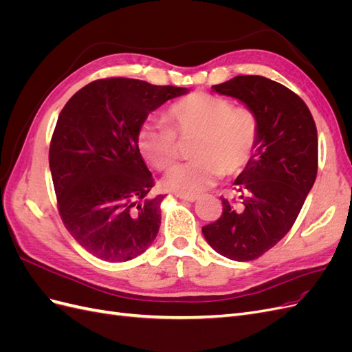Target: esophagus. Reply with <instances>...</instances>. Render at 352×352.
Returning a JSON list of instances; mask_svg holds the SVG:
<instances>
[{"label":"esophagus","mask_w":352,"mask_h":352,"mask_svg":"<svg viewBox=\"0 0 352 352\" xmlns=\"http://www.w3.org/2000/svg\"><path fill=\"white\" fill-rule=\"evenodd\" d=\"M180 199H184V201H188V202H195L198 198L197 197H184V195H177Z\"/></svg>","instance_id":"esophagus-1"}]
</instances>
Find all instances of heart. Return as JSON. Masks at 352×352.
<instances>
[{
  "mask_svg": "<svg viewBox=\"0 0 352 352\" xmlns=\"http://www.w3.org/2000/svg\"><path fill=\"white\" fill-rule=\"evenodd\" d=\"M168 127L146 122L138 131V150L148 163L166 170L179 157V140H194V162L176 166L162 180V186L177 195L197 197L223 175H236L248 166L258 144V120L229 98L207 92H192L170 107Z\"/></svg>",
  "mask_w": 352,
  "mask_h": 352,
  "instance_id": "1",
  "label": "heart"
}]
</instances>
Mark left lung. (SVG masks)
Returning <instances> with one entry per match:
<instances>
[{
    "label": "left lung",
    "instance_id": "1",
    "mask_svg": "<svg viewBox=\"0 0 352 352\" xmlns=\"http://www.w3.org/2000/svg\"><path fill=\"white\" fill-rule=\"evenodd\" d=\"M212 91L241 101L258 120V144L233 185L239 201L221 198L219 220L202 228L210 247L251 261L291 230L317 176V129L305 102L263 76H236Z\"/></svg>",
    "mask_w": 352,
    "mask_h": 352
}]
</instances>
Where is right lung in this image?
<instances>
[{"label": "right lung", "instance_id": "add662e5", "mask_svg": "<svg viewBox=\"0 0 352 352\" xmlns=\"http://www.w3.org/2000/svg\"><path fill=\"white\" fill-rule=\"evenodd\" d=\"M186 88L111 78L88 83L61 110L50 145L58 211L70 235L97 258L129 261L154 242L164 195L138 150L148 114Z\"/></svg>", "mask_w": 352, "mask_h": 352}]
</instances>
